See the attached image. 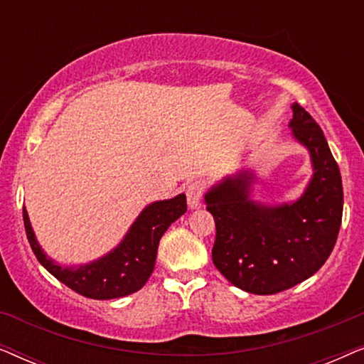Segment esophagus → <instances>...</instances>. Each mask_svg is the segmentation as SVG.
Instances as JSON below:
<instances>
[{"instance_id":"esophagus-1","label":"esophagus","mask_w":364,"mask_h":364,"mask_svg":"<svg viewBox=\"0 0 364 364\" xmlns=\"http://www.w3.org/2000/svg\"><path fill=\"white\" fill-rule=\"evenodd\" d=\"M203 191H205V187H203V183L200 181L188 183V187H187V203H188V207L197 208L198 205H200V200L203 197Z\"/></svg>"}]
</instances>
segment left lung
Returning a JSON list of instances; mask_svg holds the SVG:
<instances>
[{
    "label": "left lung",
    "instance_id": "left-lung-1",
    "mask_svg": "<svg viewBox=\"0 0 364 364\" xmlns=\"http://www.w3.org/2000/svg\"><path fill=\"white\" fill-rule=\"evenodd\" d=\"M293 137L310 151L313 177L296 202L263 205L250 198L255 177L242 171L205 193L215 220L212 260L232 285L273 295L320 270L335 247L343 217L341 173L321 127L293 104Z\"/></svg>",
    "mask_w": 364,
    "mask_h": 364
}]
</instances>
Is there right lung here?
I'll return each instance as SVG.
<instances>
[{"label": "right lung", "mask_w": 364, "mask_h": 364, "mask_svg": "<svg viewBox=\"0 0 364 364\" xmlns=\"http://www.w3.org/2000/svg\"><path fill=\"white\" fill-rule=\"evenodd\" d=\"M186 212L187 200L183 193L168 200L151 203L141 212L127 235L112 252L77 268L58 265L41 250L26 208H23V220L34 255L53 277L82 296L112 300L136 293L146 285L156 265L159 242L171 223Z\"/></svg>", "instance_id": "add662e5"}]
</instances>
